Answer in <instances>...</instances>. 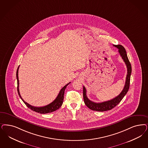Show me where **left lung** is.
<instances>
[{"label":"left lung","mask_w":148,"mask_h":148,"mask_svg":"<svg viewBox=\"0 0 148 148\" xmlns=\"http://www.w3.org/2000/svg\"><path fill=\"white\" fill-rule=\"evenodd\" d=\"M115 47H117L119 49V52L122 57L123 61L125 62L127 69V74L126 76L125 84L121 92L118 95L117 97L113 98L111 100L107 101L106 102H101V103H95L90 101L86 96V90L85 86H83V97L85 104H86L87 107L90 108L92 110L97 111V112H104L112 109V108L115 107L117 104L121 101L123 98L127 93L129 87H130V77L132 72V68L131 63L128 60L126 51L125 48L121 45H114Z\"/></svg>","instance_id":"8db88e82"}]
</instances>
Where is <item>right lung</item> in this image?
Segmentation results:
<instances>
[{"label":"right lung","instance_id":"obj_1","mask_svg":"<svg viewBox=\"0 0 148 148\" xmlns=\"http://www.w3.org/2000/svg\"><path fill=\"white\" fill-rule=\"evenodd\" d=\"M18 68L19 66L17 68V72H16V77H17V91L18 95L21 98V99L22 100V101L24 102V103L27 106V107L31 109L32 110L36 112H39L40 114H47V113H49V112H54L56 110L60 108L61 107L63 104V99H64V91L65 90L66 88V86L71 83L69 82L68 84H67L66 85H65L63 87L61 90H60V91L59 92L57 97H56V99L53 101L51 102V103L49 104L48 105L44 106V107H36L32 106L30 104H29L28 103H27V102H25L22 98L21 97L20 91H19V80H18Z\"/></svg>","mask_w":148,"mask_h":148}]
</instances>
